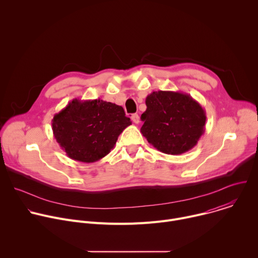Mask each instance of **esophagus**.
Returning a JSON list of instances; mask_svg holds the SVG:
<instances>
[{
  "label": "esophagus",
  "instance_id": "esophagus-1",
  "mask_svg": "<svg viewBox=\"0 0 258 258\" xmlns=\"http://www.w3.org/2000/svg\"><path fill=\"white\" fill-rule=\"evenodd\" d=\"M132 120L136 123V124H138L139 122H140V117H139V115L136 113V114H133L132 115Z\"/></svg>",
  "mask_w": 258,
  "mask_h": 258
}]
</instances>
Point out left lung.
<instances>
[{
  "label": "left lung",
  "mask_w": 258,
  "mask_h": 258,
  "mask_svg": "<svg viewBox=\"0 0 258 258\" xmlns=\"http://www.w3.org/2000/svg\"><path fill=\"white\" fill-rule=\"evenodd\" d=\"M141 115L142 135L158 151L179 155L197 145L205 132L206 113L189 94L172 91L152 92L146 98Z\"/></svg>",
  "instance_id": "left-lung-1"
}]
</instances>
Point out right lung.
Returning a JSON list of instances; mask_svg holds the SVG:
<instances>
[{"instance_id":"1","label":"right lung","mask_w":258,"mask_h":258,"mask_svg":"<svg viewBox=\"0 0 258 258\" xmlns=\"http://www.w3.org/2000/svg\"><path fill=\"white\" fill-rule=\"evenodd\" d=\"M131 124L121 106L101 99H73L52 119L53 134L62 150L69 158L85 163L109 154Z\"/></svg>"}]
</instances>
